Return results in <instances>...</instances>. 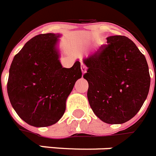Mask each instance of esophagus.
<instances>
[{
    "label": "esophagus",
    "mask_w": 156,
    "mask_h": 156,
    "mask_svg": "<svg viewBox=\"0 0 156 156\" xmlns=\"http://www.w3.org/2000/svg\"><path fill=\"white\" fill-rule=\"evenodd\" d=\"M81 69H82V74H84L85 73L87 72V66L85 65H83V64H82V66H81Z\"/></svg>",
    "instance_id": "34e87169"
}]
</instances>
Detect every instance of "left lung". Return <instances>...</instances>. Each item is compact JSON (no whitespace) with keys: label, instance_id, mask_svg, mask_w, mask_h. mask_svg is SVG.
Wrapping results in <instances>:
<instances>
[{"label":"left lung","instance_id":"left-lung-1","mask_svg":"<svg viewBox=\"0 0 156 156\" xmlns=\"http://www.w3.org/2000/svg\"><path fill=\"white\" fill-rule=\"evenodd\" d=\"M107 45L83 59L89 84L87 98L96 116L109 124H121L139 112L147 97L151 78L144 55L131 39L115 35Z\"/></svg>","mask_w":156,"mask_h":156}]
</instances>
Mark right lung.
I'll use <instances>...</instances> for the list:
<instances>
[{
	"mask_svg": "<svg viewBox=\"0 0 156 156\" xmlns=\"http://www.w3.org/2000/svg\"><path fill=\"white\" fill-rule=\"evenodd\" d=\"M60 37L51 33L37 35L10 66L7 91L11 105L21 119L36 127L51 126L62 117L67 98L82 78L79 61L71 68L61 64Z\"/></svg>",
	"mask_w": 156,
	"mask_h": 156,
	"instance_id": "obj_1",
	"label": "right lung"
}]
</instances>
